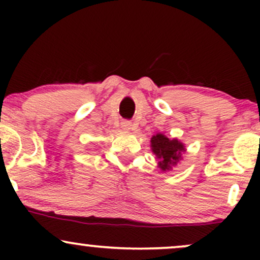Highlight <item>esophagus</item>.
I'll list each match as a JSON object with an SVG mask.
<instances>
[{
	"label": "esophagus",
	"instance_id": "1",
	"mask_svg": "<svg viewBox=\"0 0 260 260\" xmlns=\"http://www.w3.org/2000/svg\"><path fill=\"white\" fill-rule=\"evenodd\" d=\"M122 124H123V127H124V128H126V129H129V128H131V127H132V123H131V122H129V121H124V122H123V123H122Z\"/></svg>",
	"mask_w": 260,
	"mask_h": 260
}]
</instances>
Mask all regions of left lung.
I'll list each match as a JSON object with an SVG mask.
<instances>
[{"mask_svg":"<svg viewBox=\"0 0 260 260\" xmlns=\"http://www.w3.org/2000/svg\"><path fill=\"white\" fill-rule=\"evenodd\" d=\"M151 149L159 159V168L162 171L170 170L181 159L184 147L177 139H169L162 134H156L151 138Z\"/></svg>","mask_w":260,"mask_h":260,"instance_id":"left-lung-1","label":"left lung"}]
</instances>
